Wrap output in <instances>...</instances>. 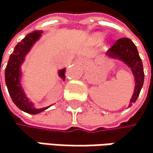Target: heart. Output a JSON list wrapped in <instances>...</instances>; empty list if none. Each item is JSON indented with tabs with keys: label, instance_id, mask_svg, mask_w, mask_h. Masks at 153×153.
Listing matches in <instances>:
<instances>
[{
	"label": "heart",
	"instance_id": "obj_1",
	"mask_svg": "<svg viewBox=\"0 0 153 153\" xmlns=\"http://www.w3.org/2000/svg\"><path fill=\"white\" fill-rule=\"evenodd\" d=\"M94 39H95L97 42H101V41L103 40V35H102V33H97V34L94 35Z\"/></svg>",
	"mask_w": 153,
	"mask_h": 153
}]
</instances>
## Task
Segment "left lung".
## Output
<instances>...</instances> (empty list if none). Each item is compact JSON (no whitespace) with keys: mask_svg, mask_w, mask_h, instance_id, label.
I'll return each instance as SVG.
<instances>
[{"mask_svg":"<svg viewBox=\"0 0 153 153\" xmlns=\"http://www.w3.org/2000/svg\"><path fill=\"white\" fill-rule=\"evenodd\" d=\"M106 55L111 59H117L125 63L131 71L134 77V91L130 101L131 107L138 99L144 82V72L141 60L135 44L128 38L119 39L107 51Z\"/></svg>","mask_w":153,"mask_h":153,"instance_id":"8db88e82","label":"left lung"}]
</instances>
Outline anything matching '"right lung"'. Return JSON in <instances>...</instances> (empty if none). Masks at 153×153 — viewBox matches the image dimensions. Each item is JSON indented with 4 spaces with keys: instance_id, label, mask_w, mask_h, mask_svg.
<instances>
[{
    "instance_id": "1",
    "label": "right lung",
    "mask_w": 153,
    "mask_h": 153,
    "mask_svg": "<svg viewBox=\"0 0 153 153\" xmlns=\"http://www.w3.org/2000/svg\"><path fill=\"white\" fill-rule=\"evenodd\" d=\"M42 32V30H34L27 34L24 39L15 46L5 68V82L10 98L20 110L29 114H38L50 107L48 106L41 109L35 108L33 102H30L26 96L21 81L22 74V65L25 61V57L31 50L32 46L40 40ZM65 68L58 71V75L62 81L65 80Z\"/></svg>"
}]
</instances>
